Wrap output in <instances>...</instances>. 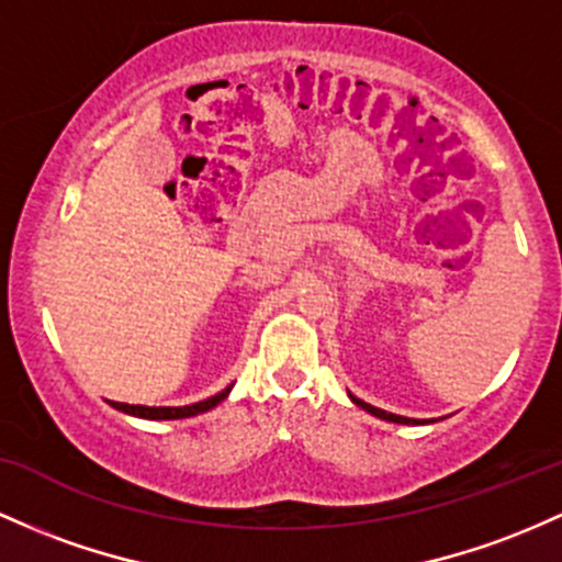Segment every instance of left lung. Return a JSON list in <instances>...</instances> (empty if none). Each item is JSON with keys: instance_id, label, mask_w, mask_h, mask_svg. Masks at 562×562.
Returning <instances> with one entry per match:
<instances>
[{"instance_id": "1", "label": "left lung", "mask_w": 562, "mask_h": 562, "mask_svg": "<svg viewBox=\"0 0 562 562\" xmlns=\"http://www.w3.org/2000/svg\"><path fill=\"white\" fill-rule=\"evenodd\" d=\"M349 397H351V394H349ZM351 403H355V405H360V408H362V411L373 413V416L384 418V422H394V424H422V422H418V418H405V416H394V413H386V411H381V408H373V405L362 403V400H357V397H351Z\"/></svg>"}]
</instances>
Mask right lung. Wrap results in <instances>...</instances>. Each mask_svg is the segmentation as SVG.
<instances>
[{
  "label": "right lung",
  "instance_id": "obj_1",
  "mask_svg": "<svg viewBox=\"0 0 562 562\" xmlns=\"http://www.w3.org/2000/svg\"><path fill=\"white\" fill-rule=\"evenodd\" d=\"M232 392V386H226L224 392L213 394V397L202 400V403H194V405H183V408H146V405H127V403H111L116 411L122 413H131V416H138V418H189V416H196V413H205L215 408V405L221 403V400H226V394Z\"/></svg>",
  "mask_w": 562,
  "mask_h": 562
}]
</instances>
